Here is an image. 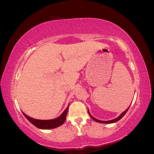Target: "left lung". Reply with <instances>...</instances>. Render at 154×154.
Wrapping results in <instances>:
<instances>
[{"label": "left lung", "mask_w": 154, "mask_h": 154, "mask_svg": "<svg viewBox=\"0 0 154 154\" xmlns=\"http://www.w3.org/2000/svg\"><path fill=\"white\" fill-rule=\"evenodd\" d=\"M130 108V107L128 108L125 111H124L123 113H122V114L119 116L117 118H115V119H114V120H109V121H101V120H97V119H96L95 118H94L92 116H91V114H90V112H89V110L88 109V114H89V115L90 116V117L92 118V119H93L94 120L95 122H99V123H102V124H112V123H114V122H118V121H119L120 120V119L124 116L125 114V113H126L127 112H128V109Z\"/></svg>", "instance_id": "8db88e82"}]
</instances>
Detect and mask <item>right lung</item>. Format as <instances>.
I'll use <instances>...</instances> for the list:
<instances>
[{"label":"right lung","mask_w":154,"mask_h":154,"mask_svg":"<svg viewBox=\"0 0 154 154\" xmlns=\"http://www.w3.org/2000/svg\"><path fill=\"white\" fill-rule=\"evenodd\" d=\"M68 106L65 109L64 112L60 116L56 119H53V120H36V119H34L28 116L23 113V114L26 118L29 120L30 123H32L34 125H35L36 127L38 128H40V129H52V128H57L60 125L64 124V122L66 120V115L68 112Z\"/></svg>","instance_id":"right-lung-1"}]
</instances>
